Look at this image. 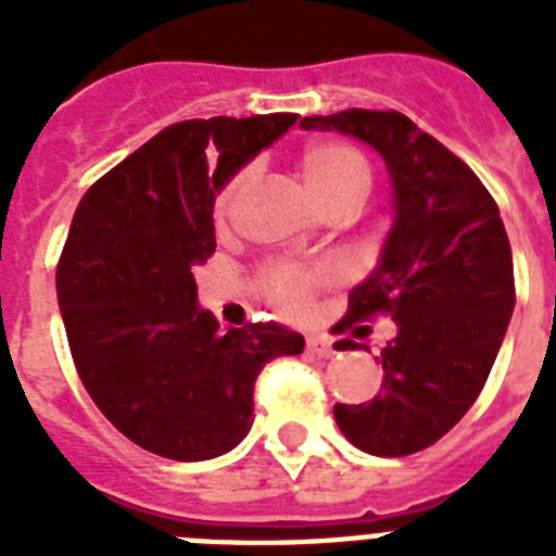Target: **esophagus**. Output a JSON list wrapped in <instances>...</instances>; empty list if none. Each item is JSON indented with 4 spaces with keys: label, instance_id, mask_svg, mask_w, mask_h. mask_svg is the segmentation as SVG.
<instances>
[{
    "label": "esophagus",
    "instance_id": "obj_1",
    "mask_svg": "<svg viewBox=\"0 0 556 556\" xmlns=\"http://www.w3.org/2000/svg\"><path fill=\"white\" fill-rule=\"evenodd\" d=\"M305 349L317 357H331L334 355V349H331V340L326 334H308L305 338Z\"/></svg>",
    "mask_w": 556,
    "mask_h": 556
}]
</instances>
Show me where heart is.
<instances>
[{
  "mask_svg": "<svg viewBox=\"0 0 556 556\" xmlns=\"http://www.w3.org/2000/svg\"><path fill=\"white\" fill-rule=\"evenodd\" d=\"M300 173H303V181L308 187L314 199L323 204H329L343 192L352 190H369V164L355 147H346V143L338 141H314L308 143L300 155ZM248 176L239 173L236 178L227 181V187L218 195V216H225L227 210L233 207L236 195L242 192ZM334 277V270H300V268H274L265 277V288H268L270 300L286 308L288 314H305L312 308L314 291L329 282Z\"/></svg>",
  "mask_w": 556,
  "mask_h": 556,
  "instance_id": "heart-1",
  "label": "heart"
}]
</instances>
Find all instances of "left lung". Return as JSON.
<instances>
[{
  "instance_id": "obj_1",
  "label": "left lung",
  "mask_w": 556,
  "mask_h": 556,
  "mask_svg": "<svg viewBox=\"0 0 556 556\" xmlns=\"http://www.w3.org/2000/svg\"><path fill=\"white\" fill-rule=\"evenodd\" d=\"M300 126L357 138L387 164L392 227L338 331L378 312L397 331L380 349V395L334 404V421L364 453L409 456L462 421L500 355L514 314L508 233L473 169L401 112L349 109Z\"/></svg>"
}]
</instances>
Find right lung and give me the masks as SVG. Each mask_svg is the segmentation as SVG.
Returning <instances> with one entry per match:
<instances>
[{
	"mask_svg": "<svg viewBox=\"0 0 556 556\" xmlns=\"http://www.w3.org/2000/svg\"><path fill=\"white\" fill-rule=\"evenodd\" d=\"M296 117L167 126L77 204L56 265L74 366L100 413L155 456H225L251 430L262 366L303 352L279 323L218 329L195 288L216 251V195Z\"/></svg>",
	"mask_w": 556,
	"mask_h": 556,
	"instance_id": "add662e5",
	"label": "right lung"
}]
</instances>
